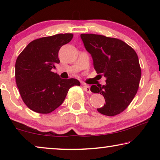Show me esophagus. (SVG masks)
I'll use <instances>...</instances> for the list:
<instances>
[{"label": "esophagus", "instance_id": "obj_1", "mask_svg": "<svg viewBox=\"0 0 160 160\" xmlns=\"http://www.w3.org/2000/svg\"><path fill=\"white\" fill-rule=\"evenodd\" d=\"M83 89H84V90H85L86 92H88V93H90L91 92V91H90V87L88 85H83Z\"/></svg>", "mask_w": 160, "mask_h": 160}]
</instances>
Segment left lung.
Returning <instances> with one entry per match:
<instances>
[{
	"instance_id": "8db88e82",
	"label": "left lung",
	"mask_w": 160,
	"mask_h": 160,
	"mask_svg": "<svg viewBox=\"0 0 160 160\" xmlns=\"http://www.w3.org/2000/svg\"><path fill=\"white\" fill-rule=\"evenodd\" d=\"M86 50L91 54L94 68L106 77L105 85H92L93 93L101 94L105 104L97 111L113 116L123 112L136 94L141 78L136 52L122 40L94 34H81Z\"/></svg>"
}]
</instances>
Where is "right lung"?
<instances>
[{
  "label": "right lung",
  "mask_w": 160,
  "mask_h": 160,
  "mask_svg": "<svg viewBox=\"0 0 160 160\" xmlns=\"http://www.w3.org/2000/svg\"><path fill=\"white\" fill-rule=\"evenodd\" d=\"M72 34H58L31 42L16 60L15 81L20 96L29 109L49 113L62 104L69 89L80 85L77 79H61L51 71L60 63L58 51L69 43Z\"/></svg>",
  "instance_id": "add662e5"
}]
</instances>
